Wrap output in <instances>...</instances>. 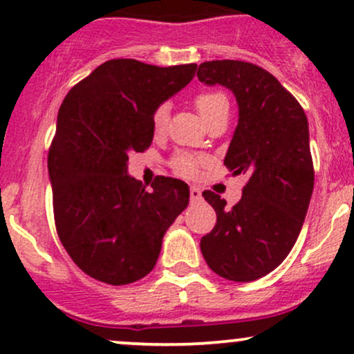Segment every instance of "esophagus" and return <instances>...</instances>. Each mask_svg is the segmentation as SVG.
<instances>
[{
  "mask_svg": "<svg viewBox=\"0 0 354 354\" xmlns=\"http://www.w3.org/2000/svg\"><path fill=\"white\" fill-rule=\"evenodd\" d=\"M189 200L191 201H200L201 200V189L196 186H191L189 188Z\"/></svg>",
  "mask_w": 354,
  "mask_h": 354,
  "instance_id": "esophagus-1",
  "label": "esophagus"
}]
</instances>
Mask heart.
<instances>
[{"label": "heart", "instance_id": "obj_1", "mask_svg": "<svg viewBox=\"0 0 354 354\" xmlns=\"http://www.w3.org/2000/svg\"><path fill=\"white\" fill-rule=\"evenodd\" d=\"M194 106H196L198 113H200L205 123H208L211 118H214L219 111L228 108V98L225 93L221 91H205L196 95L194 98ZM166 124H168V108L165 104L158 106L151 115V126L154 135H161L165 133ZM171 166L174 171L185 178H194L198 174V168H200V160L191 154L178 153L171 160Z\"/></svg>", "mask_w": 354, "mask_h": 354}]
</instances>
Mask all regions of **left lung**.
<instances>
[{
	"mask_svg": "<svg viewBox=\"0 0 354 354\" xmlns=\"http://www.w3.org/2000/svg\"><path fill=\"white\" fill-rule=\"evenodd\" d=\"M196 76L236 96L239 120L225 166L250 176L233 208L213 191L203 193L216 225L201 238V253L221 278L254 281L290 254L310 206L315 169L308 120L295 96L253 63L206 61Z\"/></svg>",
	"mask_w": 354,
	"mask_h": 354,
	"instance_id": "1",
	"label": "left lung"
}]
</instances>
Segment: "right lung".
<instances>
[{"mask_svg":"<svg viewBox=\"0 0 354 354\" xmlns=\"http://www.w3.org/2000/svg\"><path fill=\"white\" fill-rule=\"evenodd\" d=\"M196 64L160 68L109 59L75 84L58 111L48 153L59 241L81 271L121 286L145 278L189 188L158 176L153 189L128 176V154L153 141L151 115L193 80Z\"/></svg>","mask_w":354,"mask_h":354,"instance_id":"obj_1","label":"right lung"}]
</instances>
